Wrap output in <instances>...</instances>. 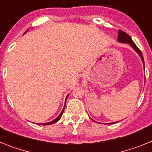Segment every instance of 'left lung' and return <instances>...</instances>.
Instances as JSON below:
<instances>
[{"label":"left lung","mask_w":152,"mask_h":152,"mask_svg":"<svg viewBox=\"0 0 152 152\" xmlns=\"http://www.w3.org/2000/svg\"><path fill=\"white\" fill-rule=\"evenodd\" d=\"M118 41L120 42H124V43H129L130 44L132 48L135 50V52L141 56V58H142V61H143V64H144V68H145V62H144V58H143V56H142V53L141 52L140 49L136 46V45L135 44L132 38L130 37L129 35H128L126 33H125L124 31L121 30V29H119V33H118Z\"/></svg>","instance_id":"1"}]
</instances>
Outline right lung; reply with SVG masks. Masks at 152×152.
<instances>
[{
	"label": "right lung",
	"mask_w": 152,
	"mask_h": 152,
	"mask_svg": "<svg viewBox=\"0 0 152 152\" xmlns=\"http://www.w3.org/2000/svg\"><path fill=\"white\" fill-rule=\"evenodd\" d=\"M66 99H67V97H66ZM65 103H66V100H65ZM64 108H63V110H62V111H61V113H60L59 116H58V117L56 118V119H54L53 121L49 122V123H38V125H51V124H54V123H56V122H58V120H59L60 119H61V116H62V114H63V112H64Z\"/></svg>",
	"instance_id": "right-lung-1"
}]
</instances>
